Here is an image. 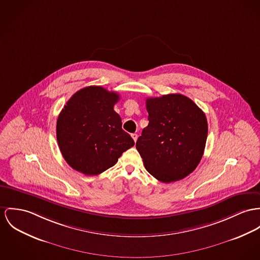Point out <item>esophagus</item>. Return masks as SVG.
Segmentation results:
<instances>
[{"label":"esophagus","mask_w":260,"mask_h":260,"mask_svg":"<svg viewBox=\"0 0 260 260\" xmlns=\"http://www.w3.org/2000/svg\"><path fill=\"white\" fill-rule=\"evenodd\" d=\"M132 138L134 139L135 141H137L138 140V134H132Z\"/></svg>","instance_id":"1"}]
</instances>
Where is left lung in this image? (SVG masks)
<instances>
[{"mask_svg": "<svg viewBox=\"0 0 260 260\" xmlns=\"http://www.w3.org/2000/svg\"><path fill=\"white\" fill-rule=\"evenodd\" d=\"M148 125L137 141L145 169L163 183L192 173L200 163L208 136L204 112L188 97L147 98Z\"/></svg>", "mask_w": 260, "mask_h": 260, "instance_id": "obj_1", "label": "left lung"}]
</instances>
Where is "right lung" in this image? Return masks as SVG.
Wrapping results in <instances>:
<instances>
[{
  "label": "right lung",
  "instance_id": "right-lung-1",
  "mask_svg": "<svg viewBox=\"0 0 260 260\" xmlns=\"http://www.w3.org/2000/svg\"><path fill=\"white\" fill-rule=\"evenodd\" d=\"M119 100L116 92L89 86L76 92L60 112L57 142L62 156L76 171L98 175L114 166L122 152L135 145L114 111Z\"/></svg>",
  "mask_w": 260,
  "mask_h": 260
}]
</instances>
